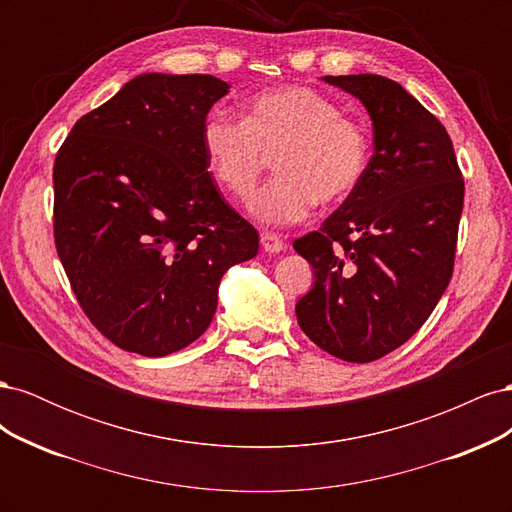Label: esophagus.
<instances>
[{"mask_svg":"<svg viewBox=\"0 0 512 512\" xmlns=\"http://www.w3.org/2000/svg\"><path fill=\"white\" fill-rule=\"evenodd\" d=\"M260 245H262V250L269 252V254H280V252L286 250L284 241L277 237V235H273V232H262V235H260Z\"/></svg>","mask_w":512,"mask_h":512,"instance_id":"34e87169","label":"esophagus"}]
</instances>
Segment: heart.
I'll return each mask as SVG.
<instances>
[{"mask_svg":"<svg viewBox=\"0 0 512 512\" xmlns=\"http://www.w3.org/2000/svg\"><path fill=\"white\" fill-rule=\"evenodd\" d=\"M211 179L247 198L275 153L271 179L250 203L256 220L290 226L309 218L318 200L339 203L359 188L371 158L363 123L342 115L329 96L305 85L260 91L245 102V119L213 111L200 130Z\"/></svg>","mask_w":512,"mask_h":512,"instance_id":"b5f03b06","label":"heart"}]
</instances>
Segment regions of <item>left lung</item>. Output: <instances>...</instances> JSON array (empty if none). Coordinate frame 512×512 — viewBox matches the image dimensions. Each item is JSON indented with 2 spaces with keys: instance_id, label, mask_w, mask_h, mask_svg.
I'll return each instance as SVG.
<instances>
[{
  "instance_id": "obj_1",
  "label": "left lung",
  "mask_w": 512,
  "mask_h": 512,
  "mask_svg": "<svg viewBox=\"0 0 512 512\" xmlns=\"http://www.w3.org/2000/svg\"><path fill=\"white\" fill-rule=\"evenodd\" d=\"M374 126L367 173L320 230L294 241L314 269L299 327L348 363L393 352L423 327L453 275L463 179L446 128L378 74L322 76Z\"/></svg>"
}]
</instances>
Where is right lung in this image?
Returning <instances> with one entry per match:
<instances>
[{
    "mask_svg": "<svg viewBox=\"0 0 512 512\" xmlns=\"http://www.w3.org/2000/svg\"><path fill=\"white\" fill-rule=\"evenodd\" d=\"M230 85L147 72L74 123L55 166V245L87 318L115 346L166 356L207 331L222 275L258 232L207 170L200 130Z\"/></svg>",
    "mask_w": 512,
    "mask_h": 512,
    "instance_id": "add662e5",
    "label": "right lung"
}]
</instances>
